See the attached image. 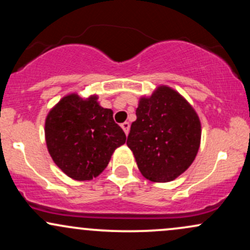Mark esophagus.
<instances>
[{
	"instance_id": "obj_1",
	"label": "esophagus",
	"mask_w": 250,
	"mask_h": 250,
	"mask_svg": "<svg viewBox=\"0 0 250 250\" xmlns=\"http://www.w3.org/2000/svg\"><path fill=\"white\" fill-rule=\"evenodd\" d=\"M121 127L123 129V131H125V135L129 134V129H130V125H129V122H123L121 125Z\"/></svg>"
}]
</instances>
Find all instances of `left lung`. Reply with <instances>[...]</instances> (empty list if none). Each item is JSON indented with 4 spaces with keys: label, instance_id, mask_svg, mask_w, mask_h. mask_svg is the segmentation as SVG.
Segmentation results:
<instances>
[{
    "label": "left lung",
    "instance_id": "obj_1",
    "mask_svg": "<svg viewBox=\"0 0 250 250\" xmlns=\"http://www.w3.org/2000/svg\"><path fill=\"white\" fill-rule=\"evenodd\" d=\"M127 146L137 167L151 182H169L185 173L196 157L201 122L190 103L168 85L141 97Z\"/></svg>",
    "mask_w": 250,
    "mask_h": 250
}]
</instances>
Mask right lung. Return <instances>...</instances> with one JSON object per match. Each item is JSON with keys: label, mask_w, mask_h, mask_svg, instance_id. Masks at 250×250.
<instances>
[{"label": "right lung", "mask_w": 250, "mask_h": 250, "mask_svg": "<svg viewBox=\"0 0 250 250\" xmlns=\"http://www.w3.org/2000/svg\"><path fill=\"white\" fill-rule=\"evenodd\" d=\"M97 95L83 99L73 93L62 97L45 117V143L51 159L76 181L97 177L108 166L125 134L103 108Z\"/></svg>", "instance_id": "add662e5"}]
</instances>
